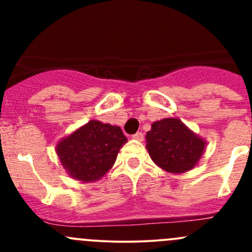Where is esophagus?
I'll use <instances>...</instances> for the list:
<instances>
[{"mask_svg": "<svg viewBox=\"0 0 252 252\" xmlns=\"http://www.w3.org/2000/svg\"><path fill=\"white\" fill-rule=\"evenodd\" d=\"M133 139H135V140H138V141H142L144 140V134H142L141 131H138L136 134H134Z\"/></svg>", "mask_w": 252, "mask_h": 252, "instance_id": "34e87169", "label": "esophagus"}]
</instances>
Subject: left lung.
Listing matches in <instances>:
<instances>
[{
	"label": "left lung",
	"mask_w": 252,
	"mask_h": 252,
	"mask_svg": "<svg viewBox=\"0 0 252 252\" xmlns=\"http://www.w3.org/2000/svg\"><path fill=\"white\" fill-rule=\"evenodd\" d=\"M207 142L180 119L154 122L146 133V149L152 161L168 173L180 174L197 166Z\"/></svg>",
	"instance_id": "obj_1"
}]
</instances>
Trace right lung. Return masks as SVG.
<instances>
[{"instance_id": "right-lung-1", "label": "right lung", "mask_w": 252, "mask_h": 252, "mask_svg": "<svg viewBox=\"0 0 252 252\" xmlns=\"http://www.w3.org/2000/svg\"><path fill=\"white\" fill-rule=\"evenodd\" d=\"M128 141L117 126L91 119L56 145L61 164L69 177L97 182L113 167L119 150Z\"/></svg>"}]
</instances>
